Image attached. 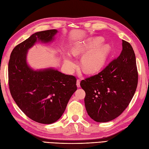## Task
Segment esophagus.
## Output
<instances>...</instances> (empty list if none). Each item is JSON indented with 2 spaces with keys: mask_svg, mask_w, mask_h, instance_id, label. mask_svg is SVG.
Returning a JSON list of instances; mask_svg holds the SVG:
<instances>
[{
  "mask_svg": "<svg viewBox=\"0 0 149 149\" xmlns=\"http://www.w3.org/2000/svg\"><path fill=\"white\" fill-rule=\"evenodd\" d=\"M76 84H77V88H80L81 87V86H80V80H79V79H77V82H76Z\"/></svg>",
  "mask_w": 149,
  "mask_h": 149,
  "instance_id": "1",
  "label": "esophagus"
}]
</instances>
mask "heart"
<instances>
[{"mask_svg":"<svg viewBox=\"0 0 149 149\" xmlns=\"http://www.w3.org/2000/svg\"><path fill=\"white\" fill-rule=\"evenodd\" d=\"M104 39L101 37L89 38L83 42L74 45L71 49L74 56L82 55L81 65L86 73L91 74L100 71L104 67L112 51L109 44H102ZM65 67L68 71L72 72L76 64L70 54L65 53L63 57Z\"/></svg>","mask_w":149,"mask_h":149,"instance_id":"1","label":"heart"}]
</instances>
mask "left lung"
Returning <instances> with one entry per match:
<instances>
[{
	"label": "left lung",
	"instance_id": "obj_1",
	"mask_svg": "<svg viewBox=\"0 0 149 149\" xmlns=\"http://www.w3.org/2000/svg\"><path fill=\"white\" fill-rule=\"evenodd\" d=\"M123 41L119 56L97 75L81 81L88 115L96 122L110 121L121 114L136 91L138 72L131 44Z\"/></svg>",
	"mask_w": 149,
	"mask_h": 149
}]
</instances>
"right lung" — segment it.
Instances as JSON below:
<instances>
[{
  "label": "right lung",
  "mask_w": 149,
  "mask_h": 149,
  "mask_svg": "<svg viewBox=\"0 0 149 149\" xmlns=\"http://www.w3.org/2000/svg\"><path fill=\"white\" fill-rule=\"evenodd\" d=\"M56 29L37 32L14 48L8 66L9 86L13 98L26 116L41 124L60 118L77 90L76 79L53 68L35 70L27 63L28 51L36 43L54 40Z\"/></svg>",
  "instance_id": "obj_1"
}]
</instances>
